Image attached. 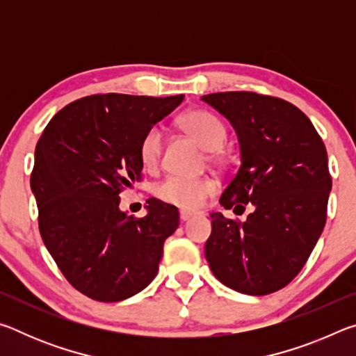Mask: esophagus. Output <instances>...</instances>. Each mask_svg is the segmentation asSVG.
<instances>
[{
	"instance_id": "34e87169",
	"label": "esophagus",
	"mask_w": 356,
	"mask_h": 356,
	"mask_svg": "<svg viewBox=\"0 0 356 356\" xmlns=\"http://www.w3.org/2000/svg\"><path fill=\"white\" fill-rule=\"evenodd\" d=\"M195 213L186 212V210H180V221H188Z\"/></svg>"
}]
</instances>
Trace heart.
<instances>
[{"instance_id":"obj_1","label":"heart","mask_w":356,"mask_h":356,"mask_svg":"<svg viewBox=\"0 0 356 356\" xmlns=\"http://www.w3.org/2000/svg\"><path fill=\"white\" fill-rule=\"evenodd\" d=\"M180 125L200 143V146L212 152V159H216L213 150H218L226 141V127L221 120L207 111L195 110L180 118ZM161 149H163V131L159 127H152L143 136L140 144V159L146 168L159 165ZM218 188L212 179H186L180 176H170L155 188L156 196L166 204H172L182 210H197L202 207L209 196H212Z\"/></svg>"}]
</instances>
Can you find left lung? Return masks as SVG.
<instances>
[{
  "label": "left lung",
  "mask_w": 356,
  "mask_h": 356,
  "mask_svg": "<svg viewBox=\"0 0 356 356\" xmlns=\"http://www.w3.org/2000/svg\"><path fill=\"white\" fill-rule=\"evenodd\" d=\"M236 130L240 168L220 197L225 209L251 213L243 222L210 213L206 259L232 291L267 295L287 286L314 250L331 191L322 138L303 111L256 92L201 97Z\"/></svg>",
  "instance_id": "left-lung-1"
}]
</instances>
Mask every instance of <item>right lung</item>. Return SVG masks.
<instances>
[{"label":"right lung","instance_id":"right-lung-1","mask_svg":"<svg viewBox=\"0 0 356 356\" xmlns=\"http://www.w3.org/2000/svg\"><path fill=\"white\" fill-rule=\"evenodd\" d=\"M184 95L99 94L64 106L34 152L31 190L40 236L76 291L113 303L147 287L165 240L179 226L174 206L150 197L136 220L119 209V193L140 179V144Z\"/></svg>","mask_w":356,"mask_h":356}]
</instances>
